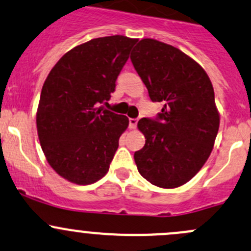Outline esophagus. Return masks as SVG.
Here are the masks:
<instances>
[{
    "instance_id": "esophagus-1",
    "label": "esophagus",
    "mask_w": 251,
    "mask_h": 251,
    "mask_svg": "<svg viewBox=\"0 0 251 251\" xmlns=\"http://www.w3.org/2000/svg\"><path fill=\"white\" fill-rule=\"evenodd\" d=\"M130 124H128V127L131 128V130H133V128H136V126H137V123H138V119H132V118H130Z\"/></svg>"
}]
</instances>
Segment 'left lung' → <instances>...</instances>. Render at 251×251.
Wrapping results in <instances>:
<instances>
[{"instance_id": "obj_1", "label": "left lung", "mask_w": 251, "mask_h": 251, "mask_svg": "<svg viewBox=\"0 0 251 251\" xmlns=\"http://www.w3.org/2000/svg\"><path fill=\"white\" fill-rule=\"evenodd\" d=\"M131 61L150 100L165 104L155 120L137 124L146 137L134 152L137 168L152 185L178 188L196 176L214 147L220 115L212 81L189 55L152 38L139 41Z\"/></svg>"}]
</instances>
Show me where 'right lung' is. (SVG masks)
<instances>
[{"label":"right lung","instance_id":"right-lung-1","mask_svg":"<svg viewBox=\"0 0 251 251\" xmlns=\"http://www.w3.org/2000/svg\"><path fill=\"white\" fill-rule=\"evenodd\" d=\"M137 41L120 35L91 39L66 52L44 81L38 138L52 170L71 183H96L109 170L128 118L99 104L115 90Z\"/></svg>","mask_w":251,"mask_h":251}]
</instances>
